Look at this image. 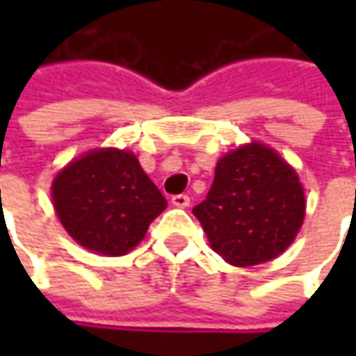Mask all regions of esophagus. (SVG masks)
I'll list each match as a JSON object with an SVG mask.
<instances>
[{
    "mask_svg": "<svg viewBox=\"0 0 356 356\" xmlns=\"http://www.w3.org/2000/svg\"><path fill=\"white\" fill-rule=\"evenodd\" d=\"M172 204L178 206V208H188V206H190V196H186V194H176V196H172Z\"/></svg>",
    "mask_w": 356,
    "mask_h": 356,
    "instance_id": "esophagus-1",
    "label": "esophagus"
}]
</instances>
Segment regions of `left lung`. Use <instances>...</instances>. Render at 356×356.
I'll return each instance as SVG.
<instances>
[{"instance_id":"1","label":"left lung","mask_w":356,"mask_h":356,"mask_svg":"<svg viewBox=\"0 0 356 356\" xmlns=\"http://www.w3.org/2000/svg\"><path fill=\"white\" fill-rule=\"evenodd\" d=\"M213 252L250 267L287 250L305 218V196L295 170L264 144L241 146L216 166L213 184L194 206Z\"/></svg>"}]
</instances>
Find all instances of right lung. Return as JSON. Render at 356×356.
<instances>
[{
    "instance_id": "right-lung-1",
    "label": "right lung",
    "mask_w": 356,
    "mask_h": 356,
    "mask_svg": "<svg viewBox=\"0 0 356 356\" xmlns=\"http://www.w3.org/2000/svg\"><path fill=\"white\" fill-rule=\"evenodd\" d=\"M53 204L65 229L83 248L124 255L164 212L166 198L134 154L106 148L92 150L57 174Z\"/></svg>"
}]
</instances>
